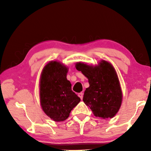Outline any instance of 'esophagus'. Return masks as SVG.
Wrapping results in <instances>:
<instances>
[{"mask_svg": "<svg viewBox=\"0 0 151 151\" xmlns=\"http://www.w3.org/2000/svg\"><path fill=\"white\" fill-rule=\"evenodd\" d=\"M78 96H79V98L81 99L83 98V93H78Z\"/></svg>", "mask_w": 151, "mask_h": 151, "instance_id": "obj_1", "label": "esophagus"}]
</instances>
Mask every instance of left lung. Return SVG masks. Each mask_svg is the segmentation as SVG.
Returning a JSON list of instances; mask_svg holds the SVG:
<instances>
[{
  "label": "left lung",
  "instance_id": "obj_1",
  "mask_svg": "<svg viewBox=\"0 0 151 151\" xmlns=\"http://www.w3.org/2000/svg\"><path fill=\"white\" fill-rule=\"evenodd\" d=\"M76 69L88 80L89 87L84 91L83 101L96 117L111 118L120 108L122 95L114 68L102 60L99 66L92 67L78 63Z\"/></svg>",
  "mask_w": 151,
  "mask_h": 151
}]
</instances>
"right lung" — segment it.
Listing matches in <instances>:
<instances>
[{
    "instance_id": "right-lung-1",
    "label": "right lung",
    "mask_w": 151,
    "mask_h": 151,
    "mask_svg": "<svg viewBox=\"0 0 151 151\" xmlns=\"http://www.w3.org/2000/svg\"><path fill=\"white\" fill-rule=\"evenodd\" d=\"M67 68L58 62H51L42 72L40 83V104L42 110L56 122L65 120L80 98L71 90L67 79Z\"/></svg>"
}]
</instances>
